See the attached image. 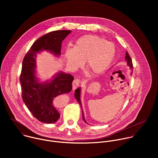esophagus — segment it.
I'll return each mask as SVG.
<instances>
[{
  "label": "esophagus",
  "mask_w": 158,
  "mask_h": 158,
  "mask_svg": "<svg viewBox=\"0 0 158 158\" xmlns=\"http://www.w3.org/2000/svg\"><path fill=\"white\" fill-rule=\"evenodd\" d=\"M80 80L78 79H76L73 82V90H75L80 84Z\"/></svg>",
  "instance_id": "1"
}]
</instances>
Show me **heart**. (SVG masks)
Wrapping results in <instances>:
<instances>
[{
	"label": "heart",
	"instance_id": "obj_1",
	"mask_svg": "<svg viewBox=\"0 0 158 158\" xmlns=\"http://www.w3.org/2000/svg\"><path fill=\"white\" fill-rule=\"evenodd\" d=\"M116 52L114 45L94 35H84L74 45L67 48L64 57L67 66L74 70L85 61L87 69L93 75L103 73L111 64Z\"/></svg>",
	"mask_w": 158,
	"mask_h": 158
}]
</instances>
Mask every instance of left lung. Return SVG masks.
<instances>
[{
    "mask_svg": "<svg viewBox=\"0 0 158 158\" xmlns=\"http://www.w3.org/2000/svg\"><path fill=\"white\" fill-rule=\"evenodd\" d=\"M125 59H126V61L127 62V66H129L130 67V69H132L131 71V73H132V60H131V58L130 57L129 55L128 54V53L126 52V56H125ZM81 87H79L78 89H76L75 91V94H74V96H75V98L76 99V100L77 101V102L79 103L81 107V109H82V104H81ZM82 119L83 121L86 123V124H88L85 119V118H84V113H83V111H82Z\"/></svg>",
    "mask_w": 158,
    "mask_h": 158,
    "instance_id": "1",
    "label": "left lung"
}]
</instances>
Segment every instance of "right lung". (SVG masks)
Listing matches in <instances>:
<instances>
[{"label": "right lung", "instance_id": "add662e5", "mask_svg": "<svg viewBox=\"0 0 158 158\" xmlns=\"http://www.w3.org/2000/svg\"><path fill=\"white\" fill-rule=\"evenodd\" d=\"M71 32L56 31L42 36L32 44L22 62L20 76L22 99L32 115L44 123H54L59 119L57 97L71 92L74 77L59 71L50 80L40 82L36 76L37 54L46 51L60 56L62 42Z\"/></svg>", "mask_w": 158, "mask_h": 158}]
</instances>
